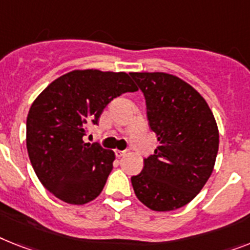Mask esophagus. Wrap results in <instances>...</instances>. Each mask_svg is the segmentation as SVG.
Here are the masks:
<instances>
[{
	"instance_id": "34e87169",
	"label": "esophagus",
	"mask_w": 250,
	"mask_h": 250,
	"mask_svg": "<svg viewBox=\"0 0 250 250\" xmlns=\"http://www.w3.org/2000/svg\"><path fill=\"white\" fill-rule=\"evenodd\" d=\"M125 153H126V150H119V149L115 150V154H116V157H119V158L123 157Z\"/></svg>"
}]
</instances>
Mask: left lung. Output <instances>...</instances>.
Segmentation results:
<instances>
[{
  "label": "left lung",
  "mask_w": 250,
  "mask_h": 250,
  "mask_svg": "<svg viewBox=\"0 0 250 250\" xmlns=\"http://www.w3.org/2000/svg\"><path fill=\"white\" fill-rule=\"evenodd\" d=\"M142 90L149 127L160 146L131 176L135 195L153 211L183 207L202 190L213 171L218 129L203 97L177 76L130 73Z\"/></svg>",
  "instance_id": "left-lung-1"
}]
</instances>
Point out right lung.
<instances>
[{
	"instance_id": "1",
	"label": "right lung",
	"mask_w": 250,
	"mask_h": 250,
	"mask_svg": "<svg viewBox=\"0 0 250 250\" xmlns=\"http://www.w3.org/2000/svg\"><path fill=\"white\" fill-rule=\"evenodd\" d=\"M137 90L126 73L75 70L37 97L26 119V148L47 190L70 204L88 203L100 195L115 153L83 139L113 98Z\"/></svg>"
}]
</instances>
